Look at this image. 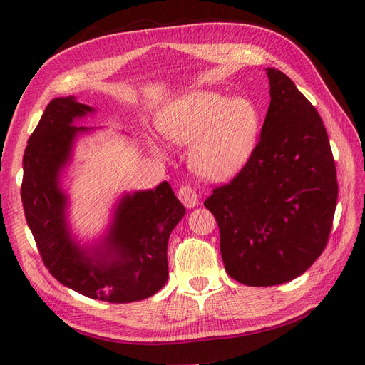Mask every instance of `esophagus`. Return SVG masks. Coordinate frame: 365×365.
Listing matches in <instances>:
<instances>
[{
    "mask_svg": "<svg viewBox=\"0 0 365 365\" xmlns=\"http://www.w3.org/2000/svg\"><path fill=\"white\" fill-rule=\"evenodd\" d=\"M178 199L182 200L185 207L192 208L196 207L199 202L197 191L191 187V185H182L180 190H178Z\"/></svg>",
    "mask_w": 365,
    "mask_h": 365,
    "instance_id": "34e87169",
    "label": "esophagus"
}]
</instances>
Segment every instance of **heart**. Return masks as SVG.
Masks as SVG:
<instances>
[{"label":"heart","mask_w":365,"mask_h":365,"mask_svg":"<svg viewBox=\"0 0 365 365\" xmlns=\"http://www.w3.org/2000/svg\"><path fill=\"white\" fill-rule=\"evenodd\" d=\"M169 141L190 145V165L205 180L234 177L250 160L257 143L260 115L250 98H227L196 91L174 100L160 115Z\"/></svg>","instance_id":"b5f03b06"}]
</instances>
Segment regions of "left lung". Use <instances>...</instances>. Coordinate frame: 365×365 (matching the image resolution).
<instances>
[{"label":"left lung","mask_w":365,"mask_h":365,"mask_svg":"<svg viewBox=\"0 0 365 365\" xmlns=\"http://www.w3.org/2000/svg\"><path fill=\"white\" fill-rule=\"evenodd\" d=\"M267 75L271 102L259 143L204 202L218 222L227 274L251 287L289 282L320 257L339 192L320 114L285 73Z\"/></svg>","instance_id":"8db88e82"}]
</instances>
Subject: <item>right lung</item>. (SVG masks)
Wrapping results in <instances>:
<instances>
[{"label": "right lung", "mask_w": 365, "mask_h": 365, "mask_svg": "<svg viewBox=\"0 0 365 365\" xmlns=\"http://www.w3.org/2000/svg\"><path fill=\"white\" fill-rule=\"evenodd\" d=\"M94 113L75 97L53 98L23 155L21 202L41 257L54 279L84 297L108 302L141 301L166 284L168 242L185 207L168 182L128 192L115 207L108 235L96 247H81L66 221L67 196L59 174L72 157L75 138L94 128L75 119Z\"/></svg>", "instance_id": "right-lung-1"}]
</instances>
